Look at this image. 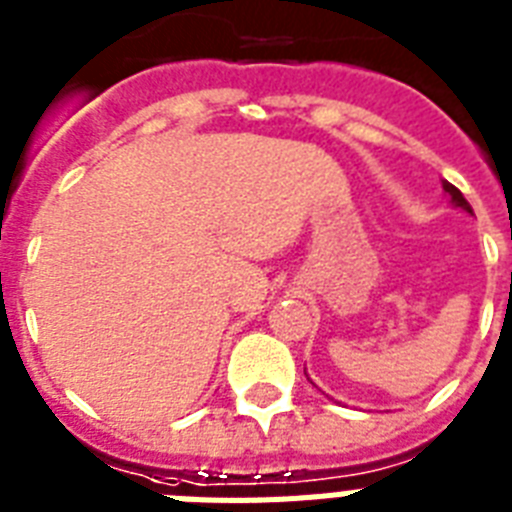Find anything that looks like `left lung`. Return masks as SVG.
Returning <instances> with one entry per match:
<instances>
[{"label":"left lung","mask_w":512,"mask_h":512,"mask_svg":"<svg viewBox=\"0 0 512 512\" xmlns=\"http://www.w3.org/2000/svg\"><path fill=\"white\" fill-rule=\"evenodd\" d=\"M442 188H445V193H447V196L453 198V204H455V206H460V209L471 211V204H468L466 198H463V193H460V190L455 188L453 183H447V180H445V183H442Z\"/></svg>","instance_id":"8db88e82"}]
</instances>
